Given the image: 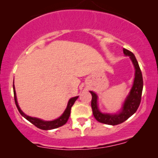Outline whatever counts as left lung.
I'll return each mask as SVG.
<instances>
[{
  "mask_svg": "<svg viewBox=\"0 0 158 158\" xmlns=\"http://www.w3.org/2000/svg\"><path fill=\"white\" fill-rule=\"evenodd\" d=\"M123 52L126 56H129L133 62L134 66L135 68V80H134L133 87L130 91L129 95L128 96L123 104L122 111L117 114L101 113L98 109L97 94L94 93L93 91H90L92 96L91 108L94 117L98 122L104 123V124L116 126V125L121 124L125 122L137 111L141 102L143 81L140 68H139L138 62H137L133 52L125 48H123Z\"/></svg>",
  "mask_w": 158,
  "mask_h": 158,
  "instance_id": "1",
  "label": "left lung"
}]
</instances>
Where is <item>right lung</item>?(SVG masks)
I'll list each match as a JSON object with an SVG mask.
<instances>
[{"label": "right lung", "mask_w": 158, "mask_h": 158, "mask_svg": "<svg viewBox=\"0 0 158 158\" xmlns=\"http://www.w3.org/2000/svg\"><path fill=\"white\" fill-rule=\"evenodd\" d=\"M13 92H14V99H15L16 107H17L18 110H19L20 114H21L25 119H27L29 122L31 123L32 124H33L34 126L37 127V128H39L40 129H42V130H51V129H54V128H59V127L64 126L65 123H67V121L68 120L69 117H70V110H71V107L73 106V105L74 104V102H75V101L77 100L78 97H73L69 100L67 108L65 109L64 112L63 113L62 115L59 117V118L56 119L55 120H52V121H44V120H41V119H40L35 118V117H29V116H27L26 114L23 113L22 110H21V108H19V105H18L17 99H16L15 87H14V82H13Z\"/></svg>", "instance_id": "right-lung-1"}]
</instances>
